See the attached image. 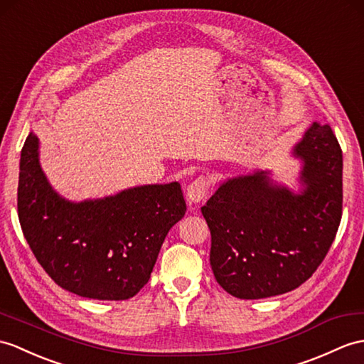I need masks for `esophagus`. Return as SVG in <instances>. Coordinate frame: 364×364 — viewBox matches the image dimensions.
I'll return each mask as SVG.
<instances>
[{"label":"esophagus","mask_w":364,"mask_h":364,"mask_svg":"<svg viewBox=\"0 0 364 364\" xmlns=\"http://www.w3.org/2000/svg\"><path fill=\"white\" fill-rule=\"evenodd\" d=\"M208 193V181L205 176H198V178L193 180L188 189H186V198H188L189 205H198L200 201L205 200Z\"/></svg>","instance_id":"esophagus-1"}]
</instances>
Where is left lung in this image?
Listing matches in <instances>:
<instances>
[{"mask_svg":"<svg viewBox=\"0 0 364 364\" xmlns=\"http://www.w3.org/2000/svg\"><path fill=\"white\" fill-rule=\"evenodd\" d=\"M299 189L269 171L225 180L201 208L210 231V267L240 299L277 296L316 272L335 240L343 209V154L327 124L314 122L294 144Z\"/></svg>","mask_w":364,"mask_h":364,"instance_id":"1","label":"left lung"}]
</instances>
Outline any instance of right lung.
<instances>
[{
    "label": "right lung",
    "instance_id": "1",
    "mask_svg": "<svg viewBox=\"0 0 364 364\" xmlns=\"http://www.w3.org/2000/svg\"><path fill=\"white\" fill-rule=\"evenodd\" d=\"M184 214L178 181L66 200L41 168L37 134L31 132L24 142L18 180L23 234L50 279L82 298H133L149 282L168 230Z\"/></svg>",
    "mask_w": 364,
    "mask_h": 364
}]
</instances>
